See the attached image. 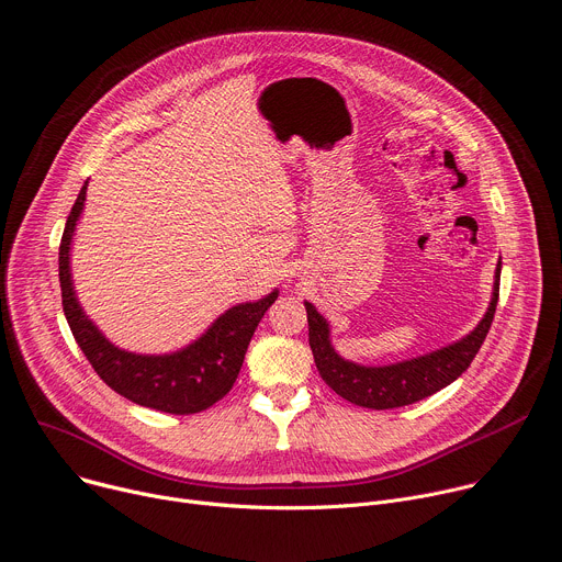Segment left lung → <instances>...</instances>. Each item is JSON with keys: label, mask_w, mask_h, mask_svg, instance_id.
Masks as SVG:
<instances>
[{"label": "left lung", "mask_w": 562, "mask_h": 562, "mask_svg": "<svg viewBox=\"0 0 562 562\" xmlns=\"http://www.w3.org/2000/svg\"><path fill=\"white\" fill-rule=\"evenodd\" d=\"M499 271L502 260L495 269L488 312L469 336L426 356H417V359L383 368H368L345 361L329 340V323L316 312L312 302H304L310 323V345L323 381L342 398L361 407H372V411H390V407L411 405L450 385L457 376H462L469 370L491 329L499 295Z\"/></svg>", "instance_id": "left-lung-1"}]
</instances>
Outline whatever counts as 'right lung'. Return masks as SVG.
<instances>
[{
	"instance_id": "1",
	"label": "right lung",
	"mask_w": 562,
	"mask_h": 562,
	"mask_svg": "<svg viewBox=\"0 0 562 562\" xmlns=\"http://www.w3.org/2000/svg\"><path fill=\"white\" fill-rule=\"evenodd\" d=\"M85 194L87 183L80 188L67 217L58 258L63 310L78 347L95 374L132 403L170 415H194L206 411L231 392L241 370L248 342L267 310L278 300V291H271L258 302L235 304L209 327L206 334H201L179 351L149 356L119 349L85 316L74 291L69 252L76 224L85 209Z\"/></svg>"
}]
</instances>
